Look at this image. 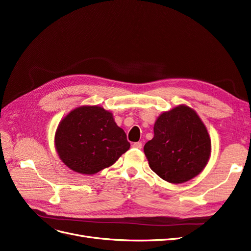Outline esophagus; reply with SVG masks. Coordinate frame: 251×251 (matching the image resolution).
Here are the masks:
<instances>
[{
  "label": "esophagus",
  "instance_id": "34e87169",
  "mask_svg": "<svg viewBox=\"0 0 251 251\" xmlns=\"http://www.w3.org/2000/svg\"><path fill=\"white\" fill-rule=\"evenodd\" d=\"M132 147H133L134 149H141V148H143V144H141L140 141H137V143H134V144L132 145Z\"/></svg>",
  "mask_w": 251,
  "mask_h": 251
}]
</instances>
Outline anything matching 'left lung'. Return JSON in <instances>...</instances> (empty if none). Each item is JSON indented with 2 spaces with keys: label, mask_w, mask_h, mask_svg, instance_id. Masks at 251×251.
Masks as SVG:
<instances>
[{
  "label": "left lung",
  "mask_w": 251,
  "mask_h": 251,
  "mask_svg": "<svg viewBox=\"0 0 251 251\" xmlns=\"http://www.w3.org/2000/svg\"><path fill=\"white\" fill-rule=\"evenodd\" d=\"M144 151L157 176L171 183H183L206 167L211 139L198 114L179 104L157 118L154 137L145 145Z\"/></svg>",
  "instance_id": "8db88e82"
}]
</instances>
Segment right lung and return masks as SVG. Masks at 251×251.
Masks as SVG:
<instances>
[{
	"instance_id": "right-lung-1",
	"label": "right lung",
	"mask_w": 251,
	"mask_h": 251,
	"mask_svg": "<svg viewBox=\"0 0 251 251\" xmlns=\"http://www.w3.org/2000/svg\"><path fill=\"white\" fill-rule=\"evenodd\" d=\"M54 146L65 166L88 176L112 166L130 148L113 113L100 105L72 110L57 126Z\"/></svg>"
}]
</instances>
